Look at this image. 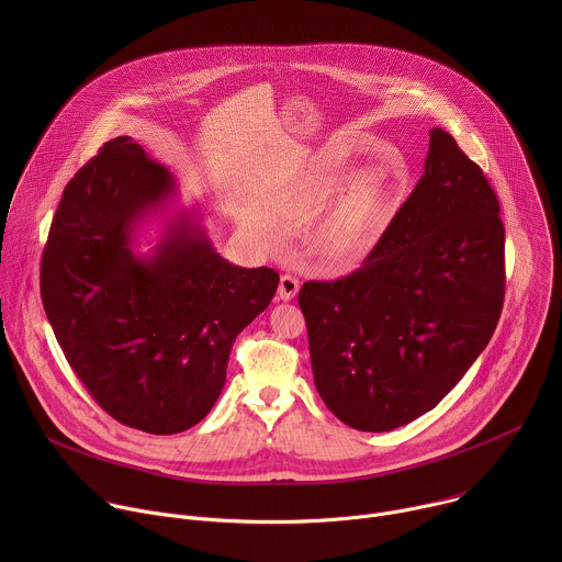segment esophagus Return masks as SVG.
<instances>
[{
	"label": "esophagus",
	"mask_w": 562,
	"mask_h": 562,
	"mask_svg": "<svg viewBox=\"0 0 562 562\" xmlns=\"http://www.w3.org/2000/svg\"><path fill=\"white\" fill-rule=\"evenodd\" d=\"M297 289H300V280L293 278V276H282L280 278V286H278V295L280 300H293L297 295Z\"/></svg>",
	"instance_id": "1"
}]
</instances>
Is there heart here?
I'll return each mask as SVG.
<instances>
[{"instance_id": "b5f03b06", "label": "heart", "mask_w": 562, "mask_h": 562, "mask_svg": "<svg viewBox=\"0 0 562 562\" xmlns=\"http://www.w3.org/2000/svg\"><path fill=\"white\" fill-rule=\"evenodd\" d=\"M407 195L405 173H364L317 226V251L334 262L362 260L391 226Z\"/></svg>"}]
</instances>
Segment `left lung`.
<instances>
[{
    "label": "left lung",
    "instance_id": "1",
    "mask_svg": "<svg viewBox=\"0 0 562 562\" xmlns=\"http://www.w3.org/2000/svg\"><path fill=\"white\" fill-rule=\"evenodd\" d=\"M505 300V226L483 169L429 131L425 173L351 276L304 282L319 397L358 431L431 412L490 345Z\"/></svg>",
    "mask_w": 562,
    "mask_h": 562
}]
</instances>
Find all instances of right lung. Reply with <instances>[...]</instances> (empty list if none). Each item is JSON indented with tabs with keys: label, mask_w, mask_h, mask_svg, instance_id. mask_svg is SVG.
<instances>
[{
	"label": "right lung",
	"mask_w": 562,
	"mask_h": 562,
	"mask_svg": "<svg viewBox=\"0 0 562 562\" xmlns=\"http://www.w3.org/2000/svg\"><path fill=\"white\" fill-rule=\"evenodd\" d=\"M176 193L173 176L131 137L106 142L66 184L42 256V302L55 338L95 403L117 423L180 434L215 405L237 334L280 276L215 254L178 215L150 258L135 226Z\"/></svg>",
	"instance_id": "right-lung-1"
}]
</instances>
